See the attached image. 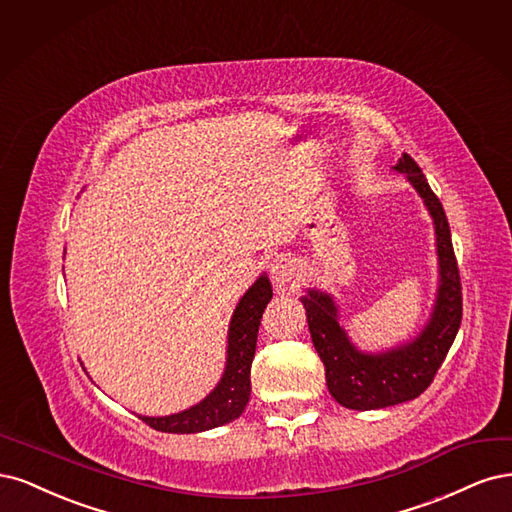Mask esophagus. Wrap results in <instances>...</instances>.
Instances as JSON below:
<instances>
[{"label":"esophagus","instance_id":"esophagus-1","mask_svg":"<svg viewBox=\"0 0 512 512\" xmlns=\"http://www.w3.org/2000/svg\"><path fill=\"white\" fill-rule=\"evenodd\" d=\"M270 276L278 287H285L295 276V259L289 255H276L270 261Z\"/></svg>","mask_w":512,"mask_h":512}]
</instances>
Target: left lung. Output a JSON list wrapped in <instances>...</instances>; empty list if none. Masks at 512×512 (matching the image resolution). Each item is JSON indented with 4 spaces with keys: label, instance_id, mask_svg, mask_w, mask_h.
Masks as SVG:
<instances>
[{
    "label": "left lung",
    "instance_id": "1",
    "mask_svg": "<svg viewBox=\"0 0 512 512\" xmlns=\"http://www.w3.org/2000/svg\"><path fill=\"white\" fill-rule=\"evenodd\" d=\"M404 172L430 208L440 257V289L436 310L423 334L406 346L383 355L355 351L336 321V306L323 293L308 291L302 302L315 349L325 366L327 389L336 402L351 410H374L415 400L432 385L461 323V278L451 242L447 214L438 195L408 153L395 166Z\"/></svg>",
    "mask_w": 512,
    "mask_h": 512
}]
</instances>
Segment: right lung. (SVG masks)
Here are the masks:
<instances>
[{"instance_id": "right-lung-1", "label": "right lung", "mask_w": 512, "mask_h": 512, "mask_svg": "<svg viewBox=\"0 0 512 512\" xmlns=\"http://www.w3.org/2000/svg\"><path fill=\"white\" fill-rule=\"evenodd\" d=\"M272 300V285L266 276L244 293L240 300L232 327H229V349H227V368L217 385L204 402L178 412L172 417H140L146 425L157 432L168 434H195L219 427L234 421L242 415L249 404L251 395V364L255 357L257 334L263 310Z\"/></svg>"}]
</instances>
